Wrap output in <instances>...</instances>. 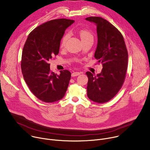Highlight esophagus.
Wrapping results in <instances>:
<instances>
[{
  "mask_svg": "<svg viewBox=\"0 0 150 150\" xmlns=\"http://www.w3.org/2000/svg\"><path fill=\"white\" fill-rule=\"evenodd\" d=\"M81 74V72H74L72 73V76H78Z\"/></svg>",
  "mask_w": 150,
  "mask_h": 150,
  "instance_id": "obj_1",
  "label": "esophagus"
}]
</instances>
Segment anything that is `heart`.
<instances>
[{
  "instance_id": "1",
  "label": "heart",
  "mask_w": 150,
  "mask_h": 150,
  "mask_svg": "<svg viewBox=\"0 0 150 150\" xmlns=\"http://www.w3.org/2000/svg\"><path fill=\"white\" fill-rule=\"evenodd\" d=\"M79 35L81 37V38L83 41H87L88 40H93V35L91 33H90L88 30H85V29H82L79 31ZM69 33H67L65 35H64L61 40L60 41V47H63L65 46L66 42L69 38Z\"/></svg>"
}]
</instances>
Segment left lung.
<instances>
[{
    "mask_svg": "<svg viewBox=\"0 0 150 150\" xmlns=\"http://www.w3.org/2000/svg\"><path fill=\"white\" fill-rule=\"evenodd\" d=\"M85 19L97 25L98 43L94 57L103 65L96 76L87 72L88 78L87 96L98 103L108 102L122 88L127 68L128 53L121 33L109 21L100 16Z\"/></svg>",
    "mask_w": 150,
    "mask_h": 150,
    "instance_id": "8db88e82",
    "label": "left lung"
}]
</instances>
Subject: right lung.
Listing matches in <instances>:
<instances>
[{"instance_id":"obj_1","label":"right lung","mask_w":150,"mask_h":150,"mask_svg":"<svg viewBox=\"0 0 150 150\" xmlns=\"http://www.w3.org/2000/svg\"><path fill=\"white\" fill-rule=\"evenodd\" d=\"M72 19H53L42 24L28 35L24 45L21 70L32 93L39 100L53 103L62 99L67 90L71 74L60 71L59 75L50 71L49 61L58 54L60 41Z\"/></svg>"}]
</instances>
